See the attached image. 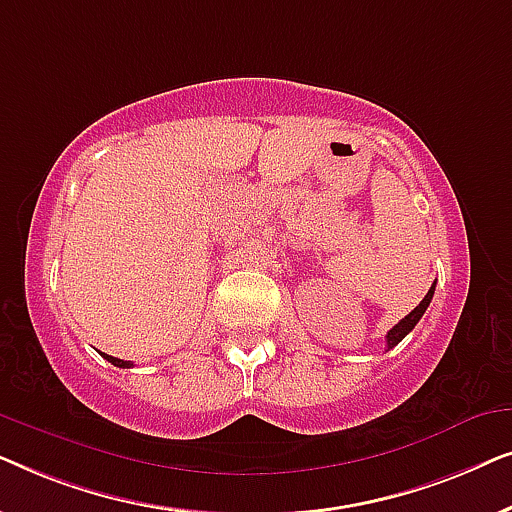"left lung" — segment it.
<instances>
[{
	"mask_svg": "<svg viewBox=\"0 0 512 512\" xmlns=\"http://www.w3.org/2000/svg\"><path fill=\"white\" fill-rule=\"evenodd\" d=\"M433 291H436V284H431V289H429V293H426V296H424L422 303H419V305L415 307V310H412V312L408 314V317L398 321V324H396L394 328H391V331L387 333V349L396 347L398 342H401V340L405 338V335H408V333L412 331V328L417 326V321L424 317L426 307H429V303H431V298H433Z\"/></svg>",
	"mask_w": 512,
	"mask_h": 512,
	"instance_id": "1",
	"label": "left lung"
}]
</instances>
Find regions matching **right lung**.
Masks as SVG:
<instances>
[{"label": "right lung", "mask_w": 512, "mask_h": 512, "mask_svg": "<svg viewBox=\"0 0 512 512\" xmlns=\"http://www.w3.org/2000/svg\"><path fill=\"white\" fill-rule=\"evenodd\" d=\"M104 359H107L109 363H114V366H118V368H130L132 363L130 361H123V359H116V356H109V354H102Z\"/></svg>", "instance_id": "1"}]
</instances>
